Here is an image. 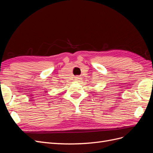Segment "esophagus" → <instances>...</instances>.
Instances as JSON below:
<instances>
[{
  "label": "esophagus",
  "instance_id": "esophagus-1",
  "mask_svg": "<svg viewBox=\"0 0 153 153\" xmlns=\"http://www.w3.org/2000/svg\"><path fill=\"white\" fill-rule=\"evenodd\" d=\"M75 80H78V81H79V80H81V77H80V76H76L75 77Z\"/></svg>",
  "mask_w": 153,
  "mask_h": 153
}]
</instances>
